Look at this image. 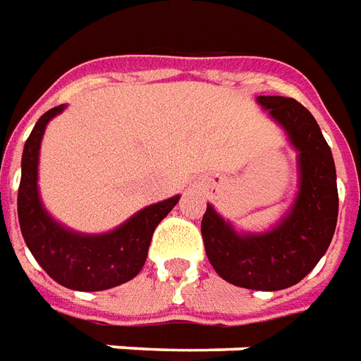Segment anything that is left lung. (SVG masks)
Listing matches in <instances>:
<instances>
[{
  "label": "left lung",
  "mask_w": 361,
  "mask_h": 361,
  "mask_svg": "<svg viewBox=\"0 0 361 361\" xmlns=\"http://www.w3.org/2000/svg\"><path fill=\"white\" fill-rule=\"evenodd\" d=\"M257 103L286 130L298 152V196L290 212L262 233L235 231L208 204L202 239L212 267L226 282L278 291L301 282L331 245L338 217L336 169L321 128L303 104L288 97H257Z\"/></svg>",
  "instance_id": "8db88e82"
}]
</instances>
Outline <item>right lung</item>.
Listing matches in <instances>:
<instances>
[{
  "mask_svg": "<svg viewBox=\"0 0 361 361\" xmlns=\"http://www.w3.org/2000/svg\"><path fill=\"white\" fill-rule=\"evenodd\" d=\"M66 106L44 112L25 142L17 212L23 239L52 280L78 291H101L120 286L144 268L153 231L180 196L157 202L109 233H75L54 219L38 196V153L46 124Z\"/></svg>",
  "mask_w": 361,
  "mask_h": 361,
  "instance_id": "right-lung-1",
  "label": "right lung"
}]
</instances>
